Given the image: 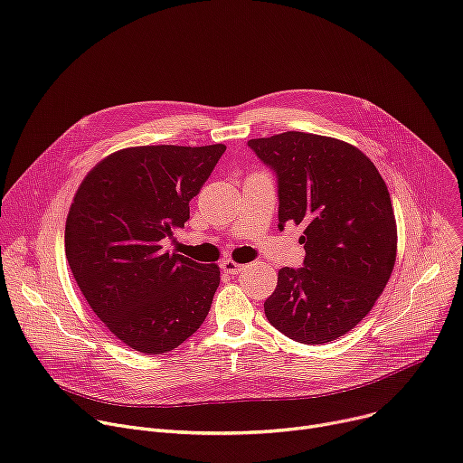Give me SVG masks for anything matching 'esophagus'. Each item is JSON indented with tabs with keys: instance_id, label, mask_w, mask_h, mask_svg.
<instances>
[{
	"instance_id": "esophagus-1",
	"label": "esophagus",
	"mask_w": 463,
	"mask_h": 463,
	"mask_svg": "<svg viewBox=\"0 0 463 463\" xmlns=\"http://www.w3.org/2000/svg\"><path fill=\"white\" fill-rule=\"evenodd\" d=\"M243 268H245V266H241V264L231 260V259L223 260V264H222V269H223L227 275H238L240 271H243Z\"/></svg>"
}]
</instances>
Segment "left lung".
Listing matches in <instances>:
<instances>
[{"label":"left lung","mask_w":463,"mask_h":463,"mask_svg":"<svg viewBox=\"0 0 463 463\" xmlns=\"http://www.w3.org/2000/svg\"><path fill=\"white\" fill-rule=\"evenodd\" d=\"M247 146L277 174L279 229L305 227V266L279 269L266 317L293 342L338 340L369 314L395 266L388 186L374 164L344 140L288 131Z\"/></svg>","instance_id":"1"}]
</instances>
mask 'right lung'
<instances>
[{
	"label": "right lung",
	"instance_id": "right-lung-1",
	"mask_svg": "<svg viewBox=\"0 0 463 463\" xmlns=\"http://www.w3.org/2000/svg\"><path fill=\"white\" fill-rule=\"evenodd\" d=\"M223 144L125 147L79 184L66 218V260L103 325L144 354L174 351L203 325L220 286L216 264L162 250Z\"/></svg>",
	"mask_w": 463,
	"mask_h": 463
}]
</instances>
